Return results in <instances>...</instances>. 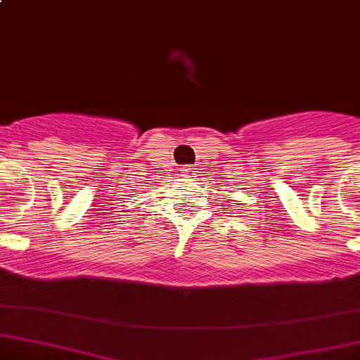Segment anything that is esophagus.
Segmentation results:
<instances>
[{
  "label": "esophagus",
  "instance_id": "esophagus-1",
  "mask_svg": "<svg viewBox=\"0 0 360 360\" xmlns=\"http://www.w3.org/2000/svg\"><path fill=\"white\" fill-rule=\"evenodd\" d=\"M183 176L186 177H195V169L191 165H184L183 167Z\"/></svg>",
  "mask_w": 360,
  "mask_h": 360
}]
</instances>
